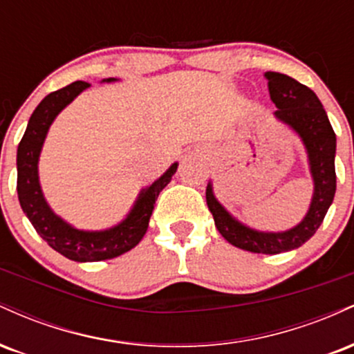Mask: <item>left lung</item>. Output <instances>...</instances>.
<instances>
[{
	"mask_svg": "<svg viewBox=\"0 0 354 354\" xmlns=\"http://www.w3.org/2000/svg\"><path fill=\"white\" fill-rule=\"evenodd\" d=\"M271 101L276 104L274 116L295 129L301 138L310 161L315 193L306 216L299 225L279 233H265L243 225L219 205L208 183L206 203L221 236L233 246L251 253L278 254L299 248L310 239L330 209L336 191V135L318 96L310 88L288 75L265 73Z\"/></svg>",
	"mask_w": 354,
	"mask_h": 354,
	"instance_id": "obj_1",
	"label": "left lung"
}]
</instances>
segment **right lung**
<instances>
[{
	"mask_svg": "<svg viewBox=\"0 0 354 354\" xmlns=\"http://www.w3.org/2000/svg\"><path fill=\"white\" fill-rule=\"evenodd\" d=\"M103 81H116L108 78ZM89 88V83L75 81L68 86L53 91L44 98L28 121L26 131L19 141L16 166H18V191L19 205L26 214L36 233L59 254L78 263L101 261L111 259L135 248L145 236L151 218L154 203L161 189L171 181L176 173L178 163H173L166 169L163 176L158 178L153 185L145 188L138 200L120 225L103 231H83L73 228L66 221L53 213L43 196L38 178V161L41 153L44 138L55 118L63 108H66L81 91Z\"/></svg>",
	"mask_w": 354,
	"mask_h": 354,
	"instance_id": "obj_1",
	"label": "right lung"
}]
</instances>
